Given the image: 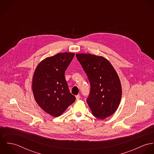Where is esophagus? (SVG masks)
Returning <instances> with one entry per match:
<instances>
[{"mask_svg": "<svg viewBox=\"0 0 154 154\" xmlns=\"http://www.w3.org/2000/svg\"><path fill=\"white\" fill-rule=\"evenodd\" d=\"M80 98H81V96H80L79 95H76V101H78V100L80 99Z\"/></svg>", "mask_w": 154, "mask_h": 154, "instance_id": "1", "label": "esophagus"}]
</instances>
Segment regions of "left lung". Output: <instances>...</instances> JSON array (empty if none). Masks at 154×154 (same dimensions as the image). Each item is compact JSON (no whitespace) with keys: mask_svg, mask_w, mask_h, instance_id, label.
<instances>
[{"mask_svg":"<svg viewBox=\"0 0 154 154\" xmlns=\"http://www.w3.org/2000/svg\"><path fill=\"white\" fill-rule=\"evenodd\" d=\"M90 83L87 103L94 116L103 120L117 110L122 87L115 69L104 57L90 54H76Z\"/></svg>","mask_w":154,"mask_h":154,"instance_id":"left-lung-1","label":"left lung"}]
</instances>
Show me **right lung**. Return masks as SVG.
I'll return each mask as SVG.
<instances>
[{"label":"right lung","instance_id":"obj_1","mask_svg":"<svg viewBox=\"0 0 154 154\" xmlns=\"http://www.w3.org/2000/svg\"><path fill=\"white\" fill-rule=\"evenodd\" d=\"M74 56V53H62L47 57L34 73L32 88L35 100L44 111L54 117L60 116L76 100L65 77Z\"/></svg>","mask_w":154,"mask_h":154}]
</instances>
